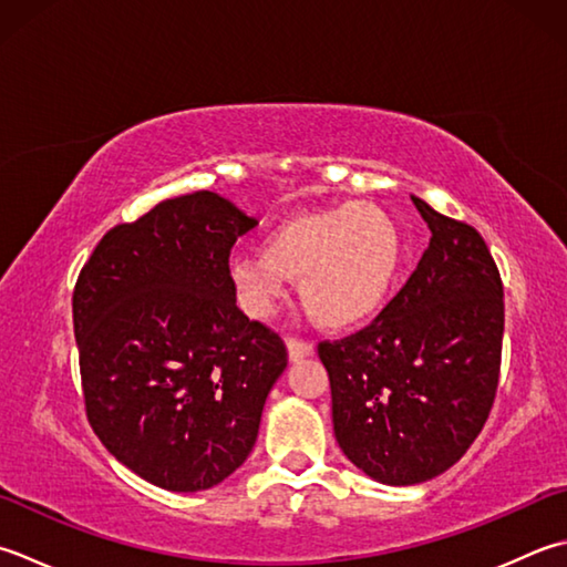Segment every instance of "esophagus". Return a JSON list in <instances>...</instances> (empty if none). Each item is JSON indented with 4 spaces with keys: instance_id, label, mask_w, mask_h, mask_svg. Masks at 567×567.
Instances as JSON below:
<instances>
[{
    "instance_id": "34e87169",
    "label": "esophagus",
    "mask_w": 567,
    "mask_h": 567,
    "mask_svg": "<svg viewBox=\"0 0 567 567\" xmlns=\"http://www.w3.org/2000/svg\"><path fill=\"white\" fill-rule=\"evenodd\" d=\"M287 353H290V361H302L315 353V343L302 341V339H287Z\"/></svg>"
}]
</instances>
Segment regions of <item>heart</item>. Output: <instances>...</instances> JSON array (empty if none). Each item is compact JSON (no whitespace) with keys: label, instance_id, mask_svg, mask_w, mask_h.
Returning a JSON list of instances; mask_svg holds the SVG:
<instances>
[{"label":"heart","instance_id":"obj_1","mask_svg":"<svg viewBox=\"0 0 567 567\" xmlns=\"http://www.w3.org/2000/svg\"><path fill=\"white\" fill-rule=\"evenodd\" d=\"M401 260V230L381 206L339 204L282 218L260 252L230 260L228 275L252 317H268L287 280H299V299L317 324L349 329L379 312Z\"/></svg>","mask_w":567,"mask_h":567}]
</instances>
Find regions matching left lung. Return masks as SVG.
<instances>
[{
	"mask_svg": "<svg viewBox=\"0 0 567 567\" xmlns=\"http://www.w3.org/2000/svg\"><path fill=\"white\" fill-rule=\"evenodd\" d=\"M413 198L432 233L415 272L369 327L321 341L341 452L391 486L460 462L496 395L504 287L472 226Z\"/></svg>",
	"mask_w": 567,
	"mask_h": 567,
	"instance_id": "1",
	"label": "left lung"
}]
</instances>
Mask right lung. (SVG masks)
Here are the masks:
<instances>
[{"label": "right lung", "mask_w": 567, "mask_h": 567, "mask_svg": "<svg viewBox=\"0 0 567 567\" xmlns=\"http://www.w3.org/2000/svg\"><path fill=\"white\" fill-rule=\"evenodd\" d=\"M258 226L196 192L107 230L78 275L85 413L117 462L166 492L210 489L252 452L287 369L282 339L236 305L233 243Z\"/></svg>", "instance_id": "add662e5"}]
</instances>
